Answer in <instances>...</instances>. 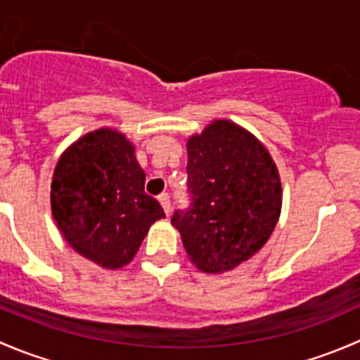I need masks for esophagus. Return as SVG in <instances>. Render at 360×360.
I'll list each match as a JSON object with an SVG mask.
<instances>
[{"label": "esophagus", "mask_w": 360, "mask_h": 360, "mask_svg": "<svg viewBox=\"0 0 360 360\" xmlns=\"http://www.w3.org/2000/svg\"><path fill=\"white\" fill-rule=\"evenodd\" d=\"M158 202L162 203L163 212H165L167 216H169V214H170V198H169V195L162 193V195H160V197H158Z\"/></svg>", "instance_id": "esophagus-1"}]
</instances>
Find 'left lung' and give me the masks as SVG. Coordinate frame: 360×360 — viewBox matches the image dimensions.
<instances>
[{"label": "left lung", "instance_id": "obj_1", "mask_svg": "<svg viewBox=\"0 0 360 360\" xmlns=\"http://www.w3.org/2000/svg\"><path fill=\"white\" fill-rule=\"evenodd\" d=\"M191 205L176 210L172 226L191 263L224 274L257 252L282 209L278 169L264 144L231 120H214L188 137Z\"/></svg>", "mask_w": 360, "mask_h": 360}]
</instances>
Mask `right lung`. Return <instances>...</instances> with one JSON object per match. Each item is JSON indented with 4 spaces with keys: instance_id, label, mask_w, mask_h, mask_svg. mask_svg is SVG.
I'll use <instances>...</instances> for the list:
<instances>
[{
    "instance_id": "1",
    "label": "right lung",
    "mask_w": 360,
    "mask_h": 360,
    "mask_svg": "<svg viewBox=\"0 0 360 360\" xmlns=\"http://www.w3.org/2000/svg\"><path fill=\"white\" fill-rule=\"evenodd\" d=\"M144 181L136 146L118 130L103 127L68 146L50 186L52 216L68 244L106 270L129 264L151 224L165 217Z\"/></svg>"
}]
</instances>
